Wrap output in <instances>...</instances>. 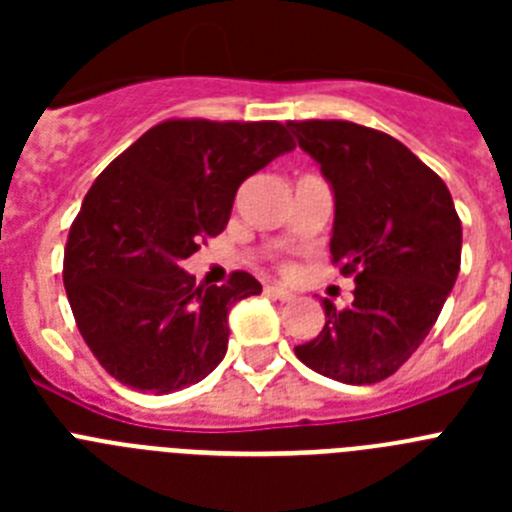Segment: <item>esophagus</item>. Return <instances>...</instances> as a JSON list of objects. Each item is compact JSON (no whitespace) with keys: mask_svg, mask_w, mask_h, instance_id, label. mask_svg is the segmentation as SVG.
<instances>
[{"mask_svg":"<svg viewBox=\"0 0 512 512\" xmlns=\"http://www.w3.org/2000/svg\"><path fill=\"white\" fill-rule=\"evenodd\" d=\"M264 292L269 297H274V300H292V292H287L284 287H277V284H266Z\"/></svg>","mask_w":512,"mask_h":512,"instance_id":"1","label":"esophagus"}]
</instances>
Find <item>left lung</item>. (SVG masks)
Masks as SVG:
<instances>
[{
	"label": "left lung",
	"mask_w": 512,
	"mask_h": 512,
	"mask_svg": "<svg viewBox=\"0 0 512 512\" xmlns=\"http://www.w3.org/2000/svg\"><path fill=\"white\" fill-rule=\"evenodd\" d=\"M287 128L333 187L330 256L356 282L351 305L323 300V330L295 354L336 382H382L425 341L459 277L454 200L392 135L346 120H289Z\"/></svg>",
	"instance_id": "left-lung-1"
}]
</instances>
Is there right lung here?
Instances as JSON below:
<instances>
[{
  "mask_svg": "<svg viewBox=\"0 0 512 512\" xmlns=\"http://www.w3.org/2000/svg\"><path fill=\"white\" fill-rule=\"evenodd\" d=\"M292 148L274 120H166L97 176L69 230L63 287L104 372L169 395L223 361L228 310L261 284L233 271L197 287L179 264L223 233L248 176Z\"/></svg>",
  "mask_w": 512,
  "mask_h": 512,
  "instance_id": "obj_1",
  "label": "right lung"
}]
</instances>
